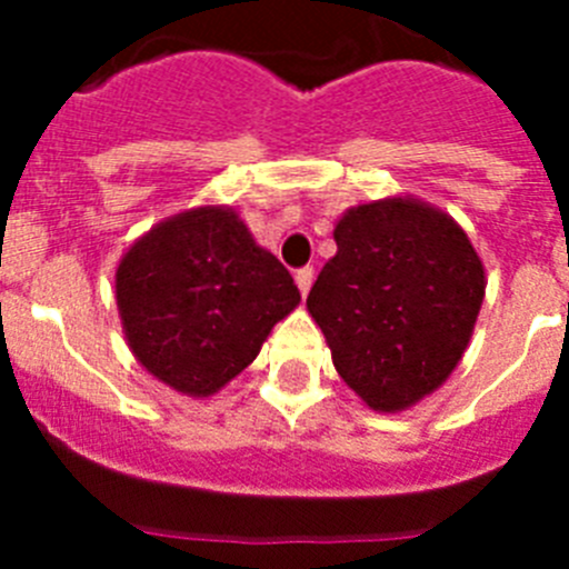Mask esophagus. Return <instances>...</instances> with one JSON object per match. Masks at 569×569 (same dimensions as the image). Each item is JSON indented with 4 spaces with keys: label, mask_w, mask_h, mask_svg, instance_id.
<instances>
[{
    "label": "esophagus",
    "mask_w": 569,
    "mask_h": 569,
    "mask_svg": "<svg viewBox=\"0 0 569 569\" xmlns=\"http://www.w3.org/2000/svg\"><path fill=\"white\" fill-rule=\"evenodd\" d=\"M296 284H299V293L301 296H308L310 284H313V268L296 270Z\"/></svg>",
    "instance_id": "34e87169"
}]
</instances>
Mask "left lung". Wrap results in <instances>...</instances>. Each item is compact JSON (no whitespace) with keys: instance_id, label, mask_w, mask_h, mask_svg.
I'll list each match as a JSON object with an SVG mask.
<instances>
[{"instance_id":"left-lung-1","label":"left lung","mask_w":569,"mask_h":569,"mask_svg":"<svg viewBox=\"0 0 569 569\" xmlns=\"http://www.w3.org/2000/svg\"><path fill=\"white\" fill-rule=\"evenodd\" d=\"M308 310L347 387L379 413L407 410L453 373L485 301V264L465 230L419 199L350 208Z\"/></svg>"}]
</instances>
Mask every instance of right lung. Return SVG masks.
Masks as SVG:
<instances>
[{
  "instance_id": "right-lung-1",
  "label": "right lung",
  "mask_w": 569,
  "mask_h": 569,
  "mask_svg": "<svg viewBox=\"0 0 569 569\" xmlns=\"http://www.w3.org/2000/svg\"><path fill=\"white\" fill-rule=\"evenodd\" d=\"M301 301L293 276L230 208L184 210L130 244L116 305L139 365L188 396H213Z\"/></svg>"
}]
</instances>
